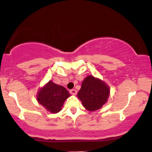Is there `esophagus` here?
Instances as JSON below:
<instances>
[{"instance_id": "1", "label": "esophagus", "mask_w": 152, "mask_h": 152, "mask_svg": "<svg viewBox=\"0 0 152 152\" xmlns=\"http://www.w3.org/2000/svg\"><path fill=\"white\" fill-rule=\"evenodd\" d=\"M69 93L72 94V95H75L76 94V93H77V91H76V90L75 89H72V90H70V91H69Z\"/></svg>"}]
</instances>
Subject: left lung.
<instances>
[{"mask_svg": "<svg viewBox=\"0 0 152 152\" xmlns=\"http://www.w3.org/2000/svg\"><path fill=\"white\" fill-rule=\"evenodd\" d=\"M109 95V88L104 83L89 76L83 81L77 96L83 107L93 111L100 109L107 102Z\"/></svg>", "mask_w": 152, "mask_h": 152, "instance_id": "left-lung-1", "label": "left lung"}]
</instances>
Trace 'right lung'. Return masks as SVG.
<instances>
[{
    "label": "right lung",
    "mask_w": 152,
    "mask_h": 152,
    "mask_svg": "<svg viewBox=\"0 0 152 152\" xmlns=\"http://www.w3.org/2000/svg\"><path fill=\"white\" fill-rule=\"evenodd\" d=\"M69 96L70 94L66 88L50 80L40 90L37 100L47 110L55 114L61 111L64 101Z\"/></svg>",
    "instance_id": "add662e5"
}]
</instances>
